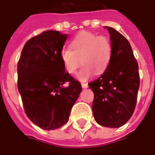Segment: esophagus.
I'll return each instance as SVG.
<instances>
[{"label":"esophagus","instance_id":"esophagus-1","mask_svg":"<svg viewBox=\"0 0 155 155\" xmlns=\"http://www.w3.org/2000/svg\"><path fill=\"white\" fill-rule=\"evenodd\" d=\"M81 86H82V87H83V88H87L88 87L87 84H84V83H82Z\"/></svg>","mask_w":155,"mask_h":155}]
</instances>
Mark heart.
I'll list each match as a JSON object with an SVG mask.
<instances>
[{
	"label": "heart",
	"mask_w": 155,
	"mask_h": 155,
	"mask_svg": "<svg viewBox=\"0 0 155 155\" xmlns=\"http://www.w3.org/2000/svg\"><path fill=\"white\" fill-rule=\"evenodd\" d=\"M71 48L62 49L61 59L69 74L75 73L82 62L84 67L77 74L82 81L87 80L94 72L102 74L110 64L112 45L106 36L82 31L71 41Z\"/></svg>",
	"instance_id": "1"
}]
</instances>
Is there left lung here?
I'll return each mask as SVG.
<instances>
[{"label":"left lung","instance_id":"left-lung-1","mask_svg":"<svg viewBox=\"0 0 155 155\" xmlns=\"http://www.w3.org/2000/svg\"><path fill=\"white\" fill-rule=\"evenodd\" d=\"M106 27L110 35L111 59L103 74L88 85L94 94L92 110L96 122L119 128L131 118L136 108L139 66L128 40L114 28Z\"/></svg>","mask_w":155,"mask_h":155}]
</instances>
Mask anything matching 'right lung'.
I'll return each mask as SVG.
<instances>
[{"label": "right lung", "instance_id": "1", "mask_svg": "<svg viewBox=\"0 0 155 155\" xmlns=\"http://www.w3.org/2000/svg\"><path fill=\"white\" fill-rule=\"evenodd\" d=\"M67 38L60 31H44L26 42L18 61L17 86L25 113L45 130L67 123L82 91L61 59Z\"/></svg>", "mask_w": 155, "mask_h": 155}]
</instances>
